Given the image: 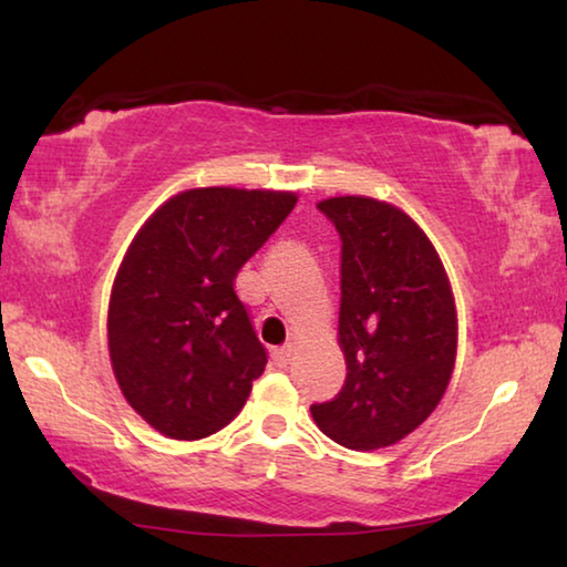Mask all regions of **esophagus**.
<instances>
[{
    "instance_id": "esophagus-1",
    "label": "esophagus",
    "mask_w": 567,
    "mask_h": 567,
    "mask_svg": "<svg viewBox=\"0 0 567 567\" xmlns=\"http://www.w3.org/2000/svg\"><path fill=\"white\" fill-rule=\"evenodd\" d=\"M290 358H292V348H290V344H285V348H275V350H272V360H275L277 368H285V364L290 362Z\"/></svg>"
}]
</instances>
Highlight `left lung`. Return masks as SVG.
I'll return each mask as SVG.
<instances>
[{"instance_id":"left-lung-1","label":"left lung","mask_w":567,"mask_h":567,"mask_svg":"<svg viewBox=\"0 0 567 567\" xmlns=\"http://www.w3.org/2000/svg\"><path fill=\"white\" fill-rule=\"evenodd\" d=\"M342 239V390L310 408L350 450L395 445L430 417L453 375L457 318L443 262L425 233L388 203L332 197L318 205Z\"/></svg>"}]
</instances>
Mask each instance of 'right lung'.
I'll return each instance as SVG.
<instances>
[{
  "label": "right lung",
  "mask_w": 567,
  "mask_h": 567,
  "mask_svg": "<svg viewBox=\"0 0 567 567\" xmlns=\"http://www.w3.org/2000/svg\"><path fill=\"white\" fill-rule=\"evenodd\" d=\"M292 192L203 187L172 197L127 249L110 300L122 395L162 435L223 430L267 364L237 272L292 213Z\"/></svg>",
  "instance_id": "right-lung-1"
}]
</instances>
